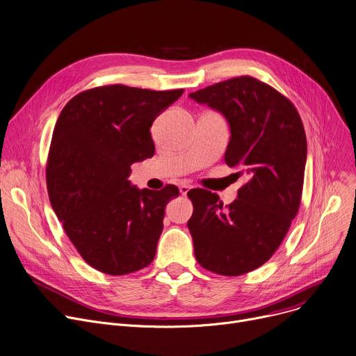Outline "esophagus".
Masks as SVG:
<instances>
[{"instance_id":"1","label":"esophagus","mask_w":356,"mask_h":356,"mask_svg":"<svg viewBox=\"0 0 356 356\" xmlns=\"http://www.w3.org/2000/svg\"><path fill=\"white\" fill-rule=\"evenodd\" d=\"M191 188H193L191 185H185V184H184V185H181V186H179V193H181V195H184V197H185V195L188 194V191H189Z\"/></svg>"}]
</instances>
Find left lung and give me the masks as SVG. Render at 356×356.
<instances>
[{"label": "left lung", "mask_w": 356, "mask_h": 356, "mask_svg": "<svg viewBox=\"0 0 356 356\" xmlns=\"http://www.w3.org/2000/svg\"><path fill=\"white\" fill-rule=\"evenodd\" d=\"M189 97L220 111L231 128L228 167L247 182L224 208L207 189L189 191L188 221L198 264L224 277L264 265L278 250L302 197L307 135L295 105L262 81L242 75Z\"/></svg>", "instance_id": "left-lung-1"}]
</instances>
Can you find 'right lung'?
Wrapping results in <instances>:
<instances>
[{
	"label": "right lung",
	"mask_w": 356,
	"mask_h": 356,
	"mask_svg": "<svg viewBox=\"0 0 356 356\" xmlns=\"http://www.w3.org/2000/svg\"><path fill=\"white\" fill-rule=\"evenodd\" d=\"M184 90L152 91L122 84L79 92L61 111L47 161L51 205L83 259L108 275H127L155 257L175 185L138 189L134 162L151 158L149 128Z\"/></svg>",
	"instance_id": "right-lung-1"
}]
</instances>
